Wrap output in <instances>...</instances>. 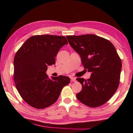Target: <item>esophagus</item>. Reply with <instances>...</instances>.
I'll use <instances>...</instances> for the list:
<instances>
[{
	"mask_svg": "<svg viewBox=\"0 0 133 133\" xmlns=\"http://www.w3.org/2000/svg\"><path fill=\"white\" fill-rule=\"evenodd\" d=\"M70 79H71V82H75L76 81V78L74 77H70Z\"/></svg>",
	"mask_w": 133,
	"mask_h": 133,
	"instance_id": "34e87169",
	"label": "esophagus"
}]
</instances>
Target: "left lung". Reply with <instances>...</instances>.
I'll list each match as a JSON object with an SVG mask.
<instances>
[{"instance_id":"obj_1","label":"left lung","mask_w":133,"mask_h":133,"mask_svg":"<svg viewBox=\"0 0 133 133\" xmlns=\"http://www.w3.org/2000/svg\"><path fill=\"white\" fill-rule=\"evenodd\" d=\"M70 46L81 58L84 69L91 72L88 79L78 78L81 91L76 95L81 103L97 107L107 102L119 86L122 62L114 45L93 34L66 36Z\"/></svg>"}]
</instances>
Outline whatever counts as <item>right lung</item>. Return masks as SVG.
<instances>
[{
	"mask_svg": "<svg viewBox=\"0 0 133 133\" xmlns=\"http://www.w3.org/2000/svg\"><path fill=\"white\" fill-rule=\"evenodd\" d=\"M68 44L63 36L34 35L18 50L14 59V81L23 99L37 109L52 105L58 100L69 77H48L47 66L55 63V56L64 45Z\"/></svg>",
	"mask_w": 133,
	"mask_h": 133,
	"instance_id": "obj_1",
	"label": "right lung"
}]
</instances>
